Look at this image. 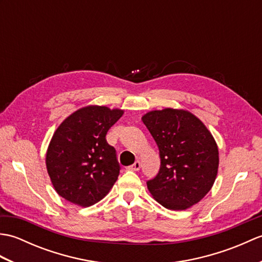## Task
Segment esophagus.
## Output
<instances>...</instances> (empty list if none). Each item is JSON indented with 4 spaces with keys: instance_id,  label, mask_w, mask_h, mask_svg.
I'll return each instance as SVG.
<instances>
[{
    "instance_id": "obj_1",
    "label": "esophagus",
    "mask_w": 262,
    "mask_h": 262,
    "mask_svg": "<svg viewBox=\"0 0 262 262\" xmlns=\"http://www.w3.org/2000/svg\"><path fill=\"white\" fill-rule=\"evenodd\" d=\"M128 169L132 170V171H138L141 169V162H140V161H136V162L133 165H130Z\"/></svg>"
}]
</instances>
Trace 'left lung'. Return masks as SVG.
I'll return each instance as SVG.
<instances>
[{"instance_id":"8db88e82","label":"left lung","mask_w":262,"mask_h":262,"mask_svg":"<svg viewBox=\"0 0 262 262\" xmlns=\"http://www.w3.org/2000/svg\"><path fill=\"white\" fill-rule=\"evenodd\" d=\"M159 147L161 166L147 189L163 207L183 210L199 203L213 187L219 148L196 116L182 109L153 110L142 117Z\"/></svg>"}]
</instances>
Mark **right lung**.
Listing matches in <instances>:
<instances>
[{"instance_id":"add662e5","label":"right lung","mask_w":262,"mask_h":262,"mask_svg":"<svg viewBox=\"0 0 262 262\" xmlns=\"http://www.w3.org/2000/svg\"><path fill=\"white\" fill-rule=\"evenodd\" d=\"M122 114L121 109L88 105L58 126L47 149L46 166L60 197L89 207L113 188L120 165L105 135Z\"/></svg>"}]
</instances>
